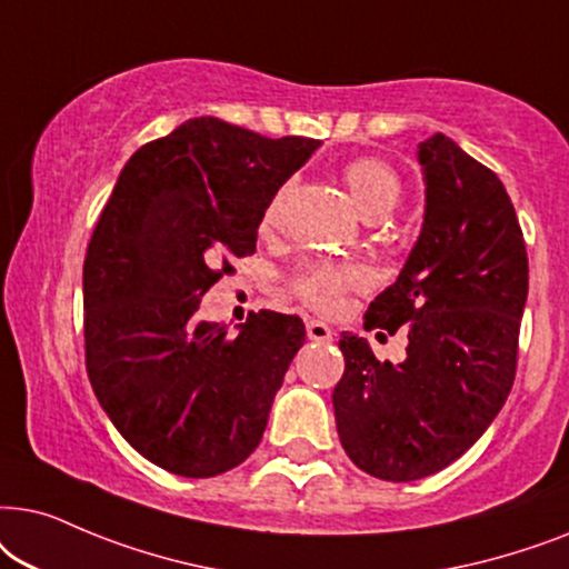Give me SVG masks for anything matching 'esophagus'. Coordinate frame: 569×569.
Segmentation results:
<instances>
[{
    "label": "esophagus",
    "instance_id": "1",
    "mask_svg": "<svg viewBox=\"0 0 569 569\" xmlns=\"http://www.w3.org/2000/svg\"><path fill=\"white\" fill-rule=\"evenodd\" d=\"M332 336H336V332L330 330V325H325L320 320H309L307 322V338L309 340H317V343H328V340H332Z\"/></svg>",
    "mask_w": 569,
    "mask_h": 569
}]
</instances>
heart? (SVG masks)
Here are the masks:
<instances>
[{
  "label": "heart",
  "instance_id": "b5f03b06",
  "mask_svg": "<svg viewBox=\"0 0 569 569\" xmlns=\"http://www.w3.org/2000/svg\"><path fill=\"white\" fill-rule=\"evenodd\" d=\"M348 192L363 218L388 216L400 200V181L388 163L377 158H359L343 169ZM286 202V187L270 197L262 210L260 231L270 233L280 221V210ZM361 283V272L356 268H332V264H309L293 280V291L317 312H336L343 305V293Z\"/></svg>",
  "mask_w": 569,
  "mask_h": 569
}]
</instances>
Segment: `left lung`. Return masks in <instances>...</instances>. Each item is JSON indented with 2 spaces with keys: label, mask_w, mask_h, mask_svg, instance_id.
I'll return each instance as SVG.
<instances>
[{
  "label": "left lung",
  "mask_w": 569,
  "mask_h": 569,
  "mask_svg": "<svg viewBox=\"0 0 569 569\" xmlns=\"http://www.w3.org/2000/svg\"><path fill=\"white\" fill-rule=\"evenodd\" d=\"M423 223L363 328H408L406 359L377 361L343 332L332 390L338 437L361 471L416 481L458 460L502 411L518 363L528 254L495 171L437 132L419 142Z\"/></svg>",
  "instance_id": "1"
}]
</instances>
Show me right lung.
<instances>
[{
  "mask_svg": "<svg viewBox=\"0 0 569 569\" xmlns=\"http://www.w3.org/2000/svg\"><path fill=\"white\" fill-rule=\"evenodd\" d=\"M320 142L194 117L121 169L82 268L86 367L98 403L142 458L208 479L244 463L305 346L297 315L260 309L237 336L197 320L200 297L247 257L270 197Z\"/></svg>",
  "mask_w": 569,
  "mask_h": 569,
  "instance_id": "right-lung-1",
  "label": "right lung"
}]
</instances>
